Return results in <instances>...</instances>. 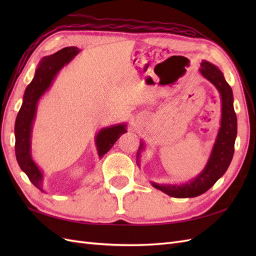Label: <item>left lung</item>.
Wrapping results in <instances>:
<instances>
[{"label":"left lung","mask_w":256,"mask_h":256,"mask_svg":"<svg viewBox=\"0 0 256 256\" xmlns=\"http://www.w3.org/2000/svg\"><path fill=\"white\" fill-rule=\"evenodd\" d=\"M200 72L205 79L218 90L221 98V122L214 144L203 171L193 180L180 184H157L152 182V187L166 193L168 196L184 198H196L210 189L216 182L226 172L234 154V146L237 136V118L234 111L233 92L224 76L216 65L203 60L200 63ZM144 150V143L141 142L136 154V164L138 166L141 152Z\"/></svg>","instance_id":"1"}]
</instances>
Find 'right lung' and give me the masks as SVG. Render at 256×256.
Here are the masks:
<instances>
[{
  "label": "right lung",
  "instance_id": "obj_1",
  "mask_svg": "<svg viewBox=\"0 0 256 256\" xmlns=\"http://www.w3.org/2000/svg\"><path fill=\"white\" fill-rule=\"evenodd\" d=\"M79 52L80 49L76 47H66L42 58L36 68L32 82L26 88L22 106L18 112L16 124H14V138H16L14 152H16L18 164L22 171L28 175L30 182L42 192H44L42 189L44 173L35 164L32 158V152H30L32 129L37 104L44 92L50 88L60 69L70 63ZM126 127L127 125L125 122L99 130L95 138L99 158H102L104 154L111 150L118 138L122 134L127 132Z\"/></svg>",
  "mask_w": 256,
  "mask_h": 256
}]
</instances>
